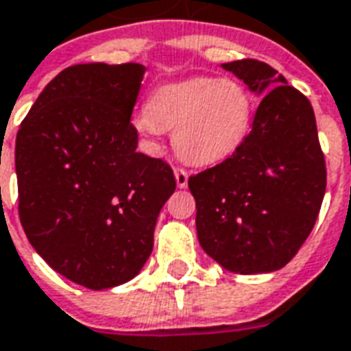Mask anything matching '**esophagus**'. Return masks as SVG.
Segmentation results:
<instances>
[{
  "instance_id": "1",
  "label": "esophagus",
  "mask_w": 351,
  "mask_h": 351,
  "mask_svg": "<svg viewBox=\"0 0 351 351\" xmlns=\"http://www.w3.org/2000/svg\"><path fill=\"white\" fill-rule=\"evenodd\" d=\"M188 171L182 167H176L175 169V178H176V186L178 188H186L188 186Z\"/></svg>"
}]
</instances>
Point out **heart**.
<instances>
[{"instance_id": "obj_1", "label": "heart", "mask_w": 351, "mask_h": 351, "mask_svg": "<svg viewBox=\"0 0 351 351\" xmlns=\"http://www.w3.org/2000/svg\"><path fill=\"white\" fill-rule=\"evenodd\" d=\"M255 123V102L236 80L191 77L162 85L136 111L134 126L149 137L173 130V147L184 162L212 165L232 156Z\"/></svg>"}]
</instances>
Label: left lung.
<instances>
[{
	"label": "left lung",
	"instance_id": "left-lung-1",
	"mask_svg": "<svg viewBox=\"0 0 351 351\" xmlns=\"http://www.w3.org/2000/svg\"><path fill=\"white\" fill-rule=\"evenodd\" d=\"M262 96L234 154L189 176L201 247L228 271L268 274L294 258L326 193V160L307 96L256 59L221 64Z\"/></svg>",
	"mask_w": 351,
	"mask_h": 351
}]
</instances>
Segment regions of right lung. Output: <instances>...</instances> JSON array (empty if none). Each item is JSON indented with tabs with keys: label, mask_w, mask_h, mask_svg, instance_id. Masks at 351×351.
Returning a JSON list of instances; mask_svg holds the SVG:
<instances>
[{
	"label": "right lung",
	"mask_w": 351,
	"mask_h": 351,
	"mask_svg": "<svg viewBox=\"0 0 351 351\" xmlns=\"http://www.w3.org/2000/svg\"><path fill=\"white\" fill-rule=\"evenodd\" d=\"M145 70L137 63L69 66L18 130L25 236L57 274L90 290L141 271L158 214L176 188L169 163L137 152L130 119Z\"/></svg>",
	"instance_id": "right-lung-1"
}]
</instances>
